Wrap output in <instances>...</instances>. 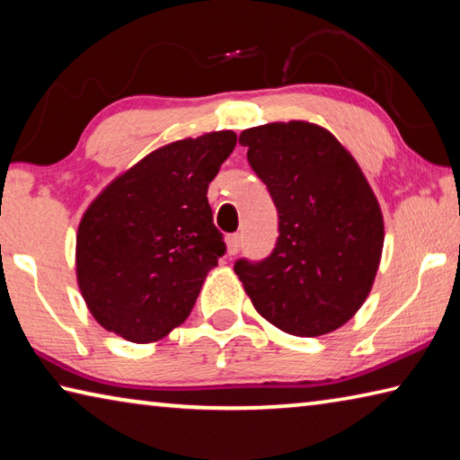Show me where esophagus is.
Returning <instances> with one entry per match:
<instances>
[{
	"label": "esophagus",
	"instance_id": "1",
	"mask_svg": "<svg viewBox=\"0 0 460 460\" xmlns=\"http://www.w3.org/2000/svg\"><path fill=\"white\" fill-rule=\"evenodd\" d=\"M239 249H241V235H237V233L235 235H229L227 237V253L235 255Z\"/></svg>",
	"mask_w": 460,
	"mask_h": 460
}]
</instances>
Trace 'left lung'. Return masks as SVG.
I'll list each match as a JSON object with an SVG mask.
<instances>
[{
    "mask_svg": "<svg viewBox=\"0 0 460 460\" xmlns=\"http://www.w3.org/2000/svg\"><path fill=\"white\" fill-rule=\"evenodd\" d=\"M239 144L278 208V241L235 274L268 323L318 337L361 308L384 249V217L359 164L331 131L308 121L245 129Z\"/></svg>",
    "mask_w": 460,
    "mask_h": 460,
    "instance_id": "left-lung-1",
    "label": "left lung"
}]
</instances>
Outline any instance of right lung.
<instances>
[{"label": "right lung", "mask_w": 460, "mask_h": 460, "mask_svg": "<svg viewBox=\"0 0 460 460\" xmlns=\"http://www.w3.org/2000/svg\"><path fill=\"white\" fill-rule=\"evenodd\" d=\"M235 144L233 131H213L158 147L91 202L76 233V279L103 329L152 342L190 314L227 249L207 190Z\"/></svg>", "instance_id": "add662e5"}]
</instances>
